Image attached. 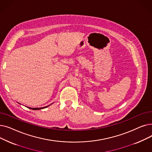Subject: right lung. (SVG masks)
Returning <instances> with one entry per match:
<instances>
[{"label": "right lung", "mask_w": 152, "mask_h": 152, "mask_svg": "<svg viewBox=\"0 0 152 152\" xmlns=\"http://www.w3.org/2000/svg\"><path fill=\"white\" fill-rule=\"evenodd\" d=\"M52 103H51L50 105H52ZM50 105H48V106H46V107H41V108H31V107H28V108H29V109H31V110H41V109L45 108L48 107L49 106H50Z\"/></svg>", "instance_id": "add662e5"}]
</instances>
